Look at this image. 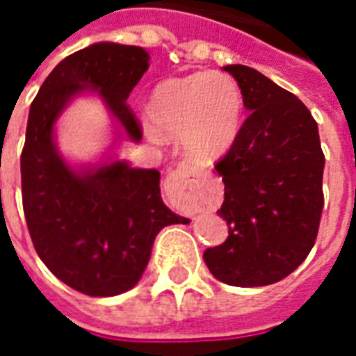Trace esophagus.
<instances>
[{"mask_svg": "<svg viewBox=\"0 0 356 356\" xmlns=\"http://www.w3.org/2000/svg\"><path fill=\"white\" fill-rule=\"evenodd\" d=\"M200 181L202 175L200 171L188 165V163H179L175 170L171 171L168 179H165V185L171 196L188 209L200 208L202 206V196H200Z\"/></svg>", "mask_w": 356, "mask_h": 356, "instance_id": "obj_1", "label": "esophagus"}]
</instances>
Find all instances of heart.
Masks as SVG:
<instances>
[{
    "mask_svg": "<svg viewBox=\"0 0 356 356\" xmlns=\"http://www.w3.org/2000/svg\"><path fill=\"white\" fill-rule=\"evenodd\" d=\"M242 91L225 72H196L158 83L145 114L160 135L183 133L194 160L213 162L232 147L242 124Z\"/></svg>",
    "mask_w": 356,
    "mask_h": 356,
    "instance_id": "b5f03b06",
    "label": "heart"
}]
</instances>
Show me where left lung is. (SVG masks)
I'll list each match as a JSON object with an SVG mask.
<instances>
[{
  "mask_svg": "<svg viewBox=\"0 0 356 356\" xmlns=\"http://www.w3.org/2000/svg\"><path fill=\"white\" fill-rule=\"evenodd\" d=\"M250 112L232 147L216 163L225 183L217 213L229 225L204 261L217 280L240 288L282 280L305 261L321 225L318 125L298 97L250 66L229 65Z\"/></svg>",
  "mask_w": 356,
  "mask_h": 356,
  "instance_id": "left-lung-1",
  "label": "left lung"
}]
</instances>
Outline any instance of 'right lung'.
Listing matches in <instances>:
<instances>
[{"label":"right lung","mask_w":356,"mask_h":356,"mask_svg":"<svg viewBox=\"0 0 356 356\" xmlns=\"http://www.w3.org/2000/svg\"><path fill=\"white\" fill-rule=\"evenodd\" d=\"M135 45L93 43L55 66L30 106L20 156L22 208L34 248L58 280L93 298L131 290L163 227L188 223L160 196V171L125 160L76 171L58 154L53 127L76 95L95 91L127 139L143 137L127 97L148 70Z\"/></svg>","instance_id":"add662e5"}]
</instances>
